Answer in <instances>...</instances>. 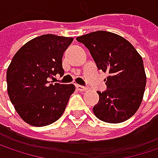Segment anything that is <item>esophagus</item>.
<instances>
[{"label":"esophagus","mask_w":158,"mask_h":158,"mask_svg":"<svg viewBox=\"0 0 158 158\" xmlns=\"http://www.w3.org/2000/svg\"><path fill=\"white\" fill-rule=\"evenodd\" d=\"M76 87H77L78 90H79V91H86L87 90L86 87H83V86H80V85H76Z\"/></svg>","instance_id":"obj_1"}]
</instances>
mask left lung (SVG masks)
I'll list each match as a JSON object with an SVG mask.
<instances>
[{
	"label": "left lung",
	"instance_id": "left-lung-1",
	"mask_svg": "<svg viewBox=\"0 0 158 158\" xmlns=\"http://www.w3.org/2000/svg\"><path fill=\"white\" fill-rule=\"evenodd\" d=\"M89 50L99 69L109 74L108 89L98 91L95 116L105 123H119L131 118L142 103L146 75L142 56L123 36L96 31L77 37Z\"/></svg>",
	"mask_w": 158,
	"mask_h": 158
}]
</instances>
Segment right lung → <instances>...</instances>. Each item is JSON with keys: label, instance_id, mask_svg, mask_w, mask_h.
Returning a JSON list of instances; mask_svg holds the SVG:
<instances>
[{"label": "right lung", "instance_id": "1", "mask_svg": "<svg viewBox=\"0 0 158 158\" xmlns=\"http://www.w3.org/2000/svg\"><path fill=\"white\" fill-rule=\"evenodd\" d=\"M72 41V37L43 35L24 44L13 57L6 74L8 95L28 124L42 127L62 116L75 86L49 84L48 79L64 75L62 57Z\"/></svg>", "mask_w": 158, "mask_h": 158}]
</instances>
